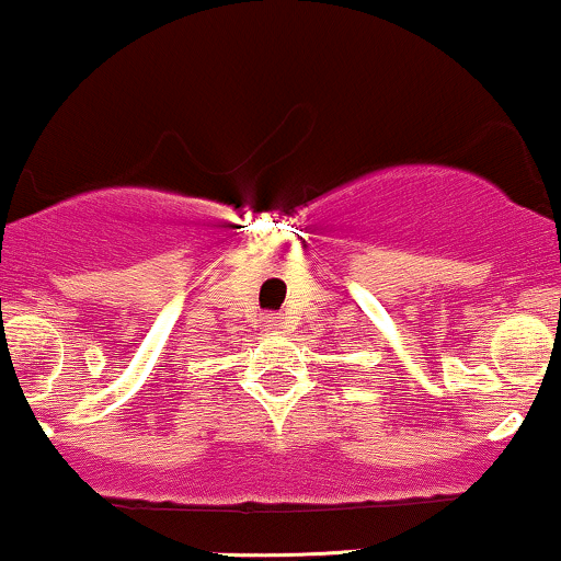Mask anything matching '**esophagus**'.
<instances>
[{
  "label": "esophagus",
  "instance_id": "obj_1",
  "mask_svg": "<svg viewBox=\"0 0 561 561\" xmlns=\"http://www.w3.org/2000/svg\"><path fill=\"white\" fill-rule=\"evenodd\" d=\"M263 322H266V328H268V330H274V332L285 328V322H282V317H276V313H268V317L263 319Z\"/></svg>",
  "mask_w": 561,
  "mask_h": 561
}]
</instances>
